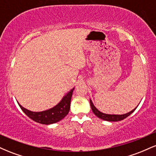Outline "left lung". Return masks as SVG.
Returning a JSON list of instances; mask_svg holds the SVG:
<instances>
[{"instance_id":"1","label":"left lung","mask_w":156,"mask_h":156,"mask_svg":"<svg viewBox=\"0 0 156 156\" xmlns=\"http://www.w3.org/2000/svg\"><path fill=\"white\" fill-rule=\"evenodd\" d=\"M90 105H91V108H92V110L93 113H94V114L97 116L98 117L101 118V119H103V120H105V121H110V122H117V121H120V120H122V119H125L126 117H128V116L130 115V114L133 113L134 111L136 110V108H134L133 110H132L131 112L127 113V114H122V115H117V114H103V113H102L100 112V111H98V109L95 108V106H94V105H93L92 101L90 100Z\"/></svg>"}]
</instances>
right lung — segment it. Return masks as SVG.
Instances as JSON below:
<instances>
[{
    "mask_svg": "<svg viewBox=\"0 0 156 156\" xmlns=\"http://www.w3.org/2000/svg\"><path fill=\"white\" fill-rule=\"evenodd\" d=\"M73 90H74V89H71L70 92H68L67 95L64 97L63 99L58 105L49 109V110L44 111V112H31V111L27 110L26 108H23L22 105H20L19 103L18 104L20 108L23 110V112L34 121L44 125L53 124V123H55L57 122L62 120L68 114L69 108H70L71 98H72Z\"/></svg>",
    "mask_w": 156,
    "mask_h": 156,
    "instance_id": "obj_1",
    "label": "right lung"
}]
</instances>
